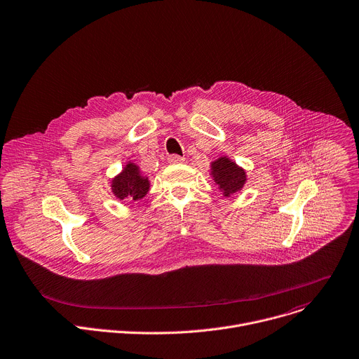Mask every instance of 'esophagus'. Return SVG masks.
I'll return each mask as SVG.
<instances>
[{"instance_id":"1","label":"esophagus","mask_w":359,"mask_h":359,"mask_svg":"<svg viewBox=\"0 0 359 359\" xmlns=\"http://www.w3.org/2000/svg\"><path fill=\"white\" fill-rule=\"evenodd\" d=\"M168 162L169 163H182V162H184V158L180 155H169Z\"/></svg>"}]
</instances>
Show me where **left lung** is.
Wrapping results in <instances>:
<instances>
[{"mask_svg":"<svg viewBox=\"0 0 359 359\" xmlns=\"http://www.w3.org/2000/svg\"><path fill=\"white\" fill-rule=\"evenodd\" d=\"M211 173L214 176V182L225 196L241 190L245 183V172L226 158H219L215 161L212 163Z\"/></svg>","mask_w":359,"mask_h":359,"instance_id":"left-lung-1","label":"left lung"}]
</instances>
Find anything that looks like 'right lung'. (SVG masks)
I'll return each instance as SVG.
<instances>
[{
	"instance_id": "add662e5",
	"label": "right lung",
	"mask_w": 359,
	"mask_h": 359,
	"mask_svg": "<svg viewBox=\"0 0 359 359\" xmlns=\"http://www.w3.org/2000/svg\"><path fill=\"white\" fill-rule=\"evenodd\" d=\"M148 179L140 175L138 166L134 163L127 165L123 173L112 180V191L118 198L140 200L148 193Z\"/></svg>"
}]
</instances>
